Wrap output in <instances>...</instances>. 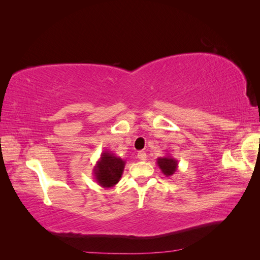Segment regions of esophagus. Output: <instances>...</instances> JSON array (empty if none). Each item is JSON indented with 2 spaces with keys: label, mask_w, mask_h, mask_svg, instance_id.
Instances as JSON below:
<instances>
[{
  "label": "esophagus",
  "mask_w": 260,
  "mask_h": 260,
  "mask_svg": "<svg viewBox=\"0 0 260 260\" xmlns=\"http://www.w3.org/2000/svg\"><path fill=\"white\" fill-rule=\"evenodd\" d=\"M137 157H139L140 159H142V161H145V159L147 158V155H146L145 152L140 151L139 153H137Z\"/></svg>",
  "instance_id": "esophagus-1"
}]
</instances>
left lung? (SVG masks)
<instances>
[{
  "label": "left lung",
  "mask_w": 260,
  "mask_h": 260,
  "mask_svg": "<svg viewBox=\"0 0 260 260\" xmlns=\"http://www.w3.org/2000/svg\"><path fill=\"white\" fill-rule=\"evenodd\" d=\"M156 164L159 168V170L162 171V173L169 178V176L173 175L176 172L179 162H178V159L174 158L172 155H171V154L168 153L165 156L158 157L156 159Z\"/></svg>",
  "instance_id": "8db88e82"
}]
</instances>
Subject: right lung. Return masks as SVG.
I'll use <instances>...</instances> for the list:
<instances>
[{"instance_id":"add662e5","label":"right lung","mask_w":260,"mask_h":260,"mask_svg":"<svg viewBox=\"0 0 260 260\" xmlns=\"http://www.w3.org/2000/svg\"><path fill=\"white\" fill-rule=\"evenodd\" d=\"M126 161L123 158L116 156L109 151H104L93 167V178L99 185L105 189H110L119 182Z\"/></svg>"}]
</instances>
